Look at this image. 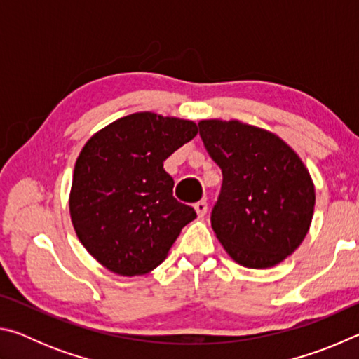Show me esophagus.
Returning a JSON list of instances; mask_svg holds the SVG:
<instances>
[{
	"mask_svg": "<svg viewBox=\"0 0 359 359\" xmlns=\"http://www.w3.org/2000/svg\"><path fill=\"white\" fill-rule=\"evenodd\" d=\"M194 210H196L199 218H203L205 215V212H208V203H205V199H201V201L194 204Z\"/></svg>",
	"mask_w": 359,
	"mask_h": 359,
	"instance_id": "obj_1",
	"label": "esophagus"
}]
</instances>
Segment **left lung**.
<instances>
[{
    "instance_id": "8db88e82",
    "label": "left lung",
    "mask_w": 359,
    "mask_h": 359,
    "mask_svg": "<svg viewBox=\"0 0 359 359\" xmlns=\"http://www.w3.org/2000/svg\"><path fill=\"white\" fill-rule=\"evenodd\" d=\"M203 142L223 174L210 223L226 253L252 269L293 253L311 228L315 187L306 165L274 133L239 120H201Z\"/></svg>"
}]
</instances>
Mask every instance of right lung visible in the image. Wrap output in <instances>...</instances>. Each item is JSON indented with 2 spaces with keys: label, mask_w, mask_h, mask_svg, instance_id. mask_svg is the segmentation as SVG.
<instances>
[{
  "label": "right lung",
  "mask_w": 359,
  "mask_h": 359,
  "mask_svg": "<svg viewBox=\"0 0 359 359\" xmlns=\"http://www.w3.org/2000/svg\"><path fill=\"white\" fill-rule=\"evenodd\" d=\"M198 135L191 120L136 112L88 139L69 193L72 226L87 252L118 276H142L168 257L196 212L172 196L163 163Z\"/></svg>",
  "instance_id": "right-lung-1"
}]
</instances>
